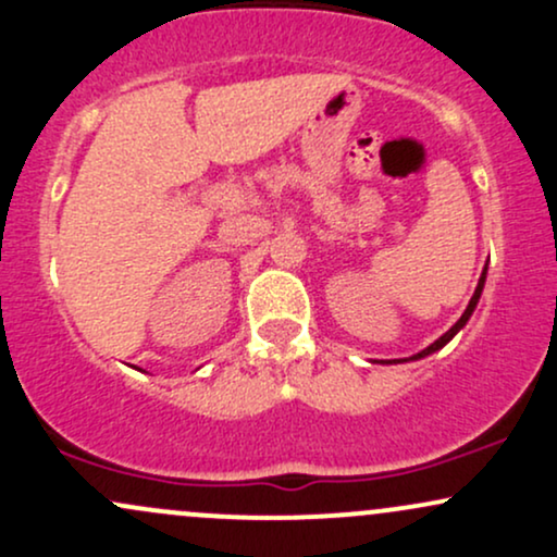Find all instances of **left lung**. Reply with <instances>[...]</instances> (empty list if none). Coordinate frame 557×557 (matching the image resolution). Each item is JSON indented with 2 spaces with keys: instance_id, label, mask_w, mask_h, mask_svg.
<instances>
[{
  "instance_id": "left-lung-1",
  "label": "left lung",
  "mask_w": 557,
  "mask_h": 557,
  "mask_svg": "<svg viewBox=\"0 0 557 557\" xmlns=\"http://www.w3.org/2000/svg\"><path fill=\"white\" fill-rule=\"evenodd\" d=\"M484 277H487V267H484V272H482V277H479V285H476L474 296H471V300H469V306H466V311H463V314H461V319H458V322H456V324H453V327H450V330H447V332H445V335H443V337H440V341H434V343L430 345V348H424V350H421V354H417V356H411V359H424V356H430V354H434V350H440V348H443V345H445L447 341H450V337H453V335H456V332H458V330H461V327H463V324H466V322H469V317H471V314H474V309H476V304H479V296H482V287H484Z\"/></svg>"
}]
</instances>
